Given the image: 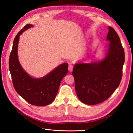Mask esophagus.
<instances>
[{
	"mask_svg": "<svg viewBox=\"0 0 133 133\" xmlns=\"http://www.w3.org/2000/svg\"><path fill=\"white\" fill-rule=\"evenodd\" d=\"M73 69V65H69V67H68V70H69V71H72Z\"/></svg>",
	"mask_w": 133,
	"mask_h": 133,
	"instance_id": "1",
	"label": "esophagus"
}]
</instances>
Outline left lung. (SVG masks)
<instances>
[{
  "instance_id": "obj_1",
  "label": "left lung",
  "mask_w": 133,
  "mask_h": 133,
  "mask_svg": "<svg viewBox=\"0 0 133 133\" xmlns=\"http://www.w3.org/2000/svg\"><path fill=\"white\" fill-rule=\"evenodd\" d=\"M104 57L99 61L76 63L72 72L79 99L87 105L105 101L117 88L122 80L124 51L118 34L108 27Z\"/></svg>"
}]
</instances>
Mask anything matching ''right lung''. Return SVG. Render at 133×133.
<instances>
[{"mask_svg":"<svg viewBox=\"0 0 133 133\" xmlns=\"http://www.w3.org/2000/svg\"><path fill=\"white\" fill-rule=\"evenodd\" d=\"M28 24L14 38L9 57V67L13 86L18 94L31 105L45 106L53 102L62 80L68 71V64H60L43 77L36 78L24 70L18 59V48L20 35L33 27Z\"/></svg>","mask_w":133,"mask_h":133,"instance_id":"obj_1","label":"right lung"}]
</instances>
